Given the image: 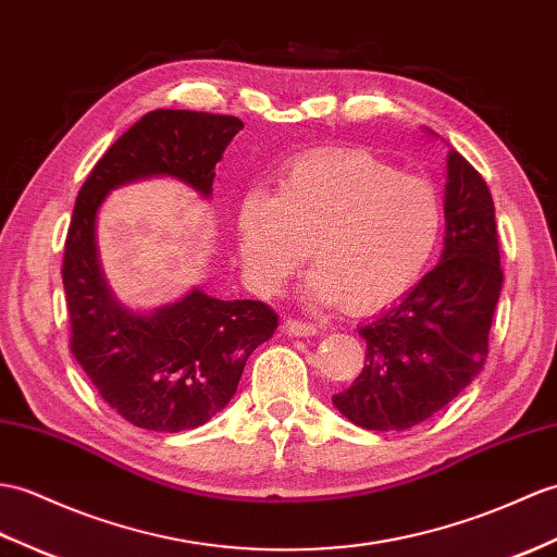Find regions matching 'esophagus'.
I'll list each match as a JSON object with an SVG mask.
<instances>
[{
    "mask_svg": "<svg viewBox=\"0 0 557 557\" xmlns=\"http://www.w3.org/2000/svg\"><path fill=\"white\" fill-rule=\"evenodd\" d=\"M284 332L292 334V337H313V334L318 332V327L313 325V322H304L299 318H289V320H284Z\"/></svg>",
    "mask_w": 557,
    "mask_h": 557,
    "instance_id": "34e87169",
    "label": "esophagus"
}]
</instances>
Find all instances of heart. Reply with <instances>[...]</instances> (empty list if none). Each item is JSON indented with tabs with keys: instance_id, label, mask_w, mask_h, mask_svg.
<instances>
[{
	"instance_id": "obj_1",
	"label": "heart",
	"mask_w": 557,
	"mask_h": 557,
	"mask_svg": "<svg viewBox=\"0 0 557 557\" xmlns=\"http://www.w3.org/2000/svg\"><path fill=\"white\" fill-rule=\"evenodd\" d=\"M442 232L434 180L406 175L366 149L301 153L280 171L275 197L249 191L237 211L242 263L256 289H282L310 247L308 292L358 313L400 299L430 265Z\"/></svg>"
}]
</instances>
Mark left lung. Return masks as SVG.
<instances>
[{"label":"left lung","mask_w":557,"mask_h":557,"mask_svg":"<svg viewBox=\"0 0 557 557\" xmlns=\"http://www.w3.org/2000/svg\"><path fill=\"white\" fill-rule=\"evenodd\" d=\"M442 261L416 289L358 330L366 366L334 394L358 426L410 430L446 408L482 370L503 287L494 199L458 151L448 157Z\"/></svg>","instance_id":"obj_1"}]
</instances>
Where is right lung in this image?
I'll list each match as a JSON object with an SVG mask.
<instances>
[{"label":"right lung","mask_w":557,"mask_h":557,"mask_svg":"<svg viewBox=\"0 0 557 557\" xmlns=\"http://www.w3.org/2000/svg\"><path fill=\"white\" fill-rule=\"evenodd\" d=\"M242 131L237 115L157 109L141 115L95 163L75 199L63 249L71 351L123 420L183 432L209 422L237 392L247 358L273 337L277 313L263 301L187 299L135 315L101 277L95 218L107 191L147 175H173L209 197L215 163Z\"/></svg>","instance_id":"right-lung-1"}]
</instances>
